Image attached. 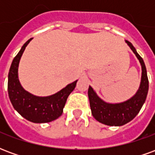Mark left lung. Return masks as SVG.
Listing matches in <instances>:
<instances>
[{"instance_id": "1", "label": "left lung", "mask_w": 155, "mask_h": 155, "mask_svg": "<svg viewBox=\"0 0 155 155\" xmlns=\"http://www.w3.org/2000/svg\"><path fill=\"white\" fill-rule=\"evenodd\" d=\"M126 43L135 54L142 67L141 83L136 94L129 101L123 103L109 104L102 101L91 86L88 90L91 113L97 121L106 125L121 126L131 121L138 114L143 106L149 91V80L143 59L137 53L135 48L130 41H126Z\"/></svg>"}]
</instances>
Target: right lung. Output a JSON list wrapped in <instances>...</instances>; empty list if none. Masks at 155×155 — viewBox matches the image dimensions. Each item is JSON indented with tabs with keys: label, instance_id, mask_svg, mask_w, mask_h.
<instances>
[{
	"label": "right lung",
	"instance_id": "obj_1",
	"mask_svg": "<svg viewBox=\"0 0 155 155\" xmlns=\"http://www.w3.org/2000/svg\"><path fill=\"white\" fill-rule=\"evenodd\" d=\"M32 39V38H31ZM30 39L12 61L8 74V94L13 107L21 116L33 123H48L56 120L63 112L68 96L74 91L77 81L47 97H38L25 91L18 79V65Z\"/></svg>",
	"mask_w": 155,
	"mask_h": 155
}]
</instances>
